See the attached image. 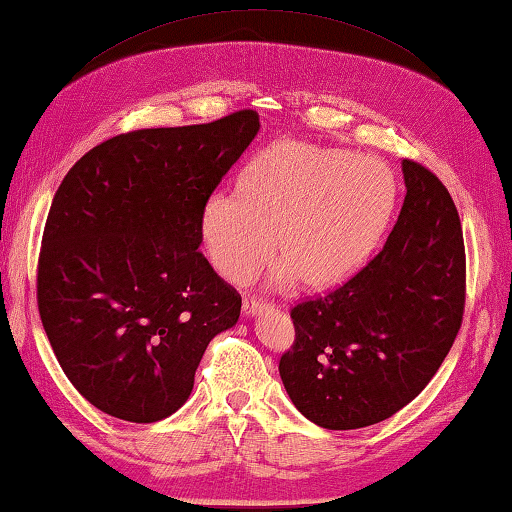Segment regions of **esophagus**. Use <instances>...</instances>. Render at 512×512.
Returning a JSON list of instances; mask_svg holds the SVG:
<instances>
[{"instance_id":"34e87169","label":"esophagus","mask_w":512,"mask_h":512,"mask_svg":"<svg viewBox=\"0 0 512 512\" xmlns=\"http://www.w3.org/2000/svg\"><path fill=\"white\" fill-rule=\"evenodd\" d=\"M267 308V303H263V301H256V299H245L242 301V315L245 317H256V315H261V312H265Z\"/></svg>"}]
</instances>
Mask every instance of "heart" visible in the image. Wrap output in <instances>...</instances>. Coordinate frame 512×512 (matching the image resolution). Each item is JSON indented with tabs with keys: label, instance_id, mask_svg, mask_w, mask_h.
I'll return each mask as SVG.
<instances>
[{
	"label": "heart",
	"instance_id": "heart-1",
	"mask_svg": "<svg viewBox=\"0 0 512 512\" xmlns=\"http://www.w3.org/2000/svg\"><path fill=\"white\" fill-rule=\"evenodd\" d=\"M396 177L378 157L308 141H274L249 161L238 197L206 200L200 236L224 281L245 285L274 256L272 283L324 290L348 279L382 236Z\"/></svg>",
	"mask_w": 512,
	"mask_h": 512
}]
</instances>
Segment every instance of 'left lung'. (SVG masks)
<instances>
[{
    "label": "left lung",
    "mask_w": 512,
    "mask_h": 512,
    "mask_svg": "<svg viewBox=\"0 0 512 512\" xmlns=\"http://www.w3.org/2000/svg\"><path fill=\"white\" fill-rule=\"evenodd\" d=\"M407 195L380 254L342 288L292 308L297 339L279 371L303 416L357 429L409 405L461 328L465 249L441 179L402 159Z\"/></svg>",
    "instance_id": "obj_1"
}]
</instances>
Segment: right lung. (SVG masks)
Segmentation results:
<instances>
[{
	"mask_svg": "<svg viewBox=\"0 0 512 512\" xmlns=\"http://www.w3.org/2000/svg\"><path fill=\"white\" fill-rule=\"evenodd\" d=\"M261 130L233 112L184 128L137 130L76 161L53 197L38 308L62 371L96 409L155 423L184 405L240 294L197 251L222 175Z\"/></svg>",
	"mask_w": 512,
	"mask_h": 512,
	"instance_id": "add662e5",
	"label": "right lung"
}]
</instances>
